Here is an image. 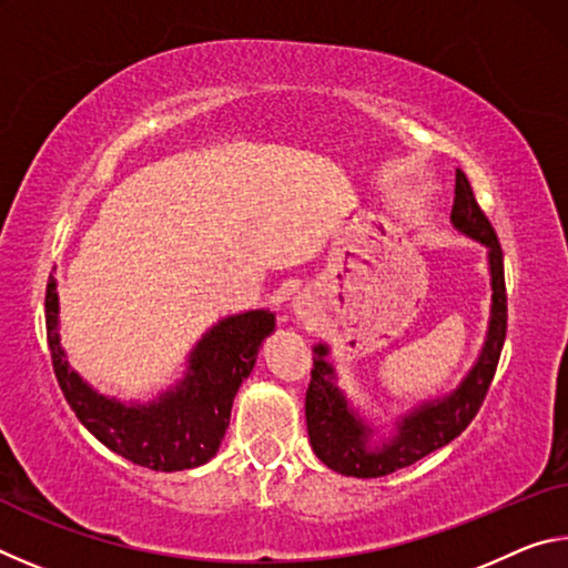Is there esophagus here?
<instances>
[{
    "mask_svg": "<svg viewBox=\"0 0 568 568\" xmlns=\"http://www.w3.org/2000/svg\"><path fill=\"white\" fill-rule=\"evenodd\" d=\"M293 313L307 323L315 318V313H318V303H315V297L311 293H301L293 301Z\"/></svg>",
    "mask_w": 568,
    "mask_h": 568,
    "instance_id": "esophagus-1",
    "label": "esophagus"
}]
</instances>
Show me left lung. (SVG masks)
<instances>
[{"label": "left lung", "mask_w": 568, "mask_h": 568, "mask_svg": "<svg viewBox=\"0 0 568 568\" xmlns=\"http://www.w3.org/2000/svg\"><path fill=\"white\" fill-rule=\"evenodd\" d=\"M450 223L488 250V275H491V318H488L486 341L470 371L446 396L423 400L393 420V428L368 420L358 406H353L338 386V373L328 361L331 348L325 343L313 345L311 386L305 393V420L311 446L325 466L353 478H378L393 470L416 464L423 456L448 446L468 428L491 386L498 358L506 341V283L504 253L498 245L488 217L470 190L464 172L456 170V197L450 210Z\"/></svg>", "instance_id": "8db88e82"}]
</instances>
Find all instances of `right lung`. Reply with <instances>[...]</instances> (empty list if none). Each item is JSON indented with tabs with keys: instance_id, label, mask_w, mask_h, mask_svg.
<instances>
[{
	"instance_id": "1",
	"label": "right lung",
	"mask_w": 568,
	"mask_h": 568,
	"mask_svg": "<svg viewBox=\"0 0 568 568\" xmlns=\"http://www.w3.org/2000/svg\"><path fill=\"white\" fill-rule=\"evenodd\" d=\"M47 343L54 376L74 416L114 454L150 470H185L217 454L230 410L263 341L275 331V313L247 311L217 321L187 355L182 378L155 400H120L94 390L77 373L60 343V295L47 283Z\"/></svg>"
}]
</instances>
